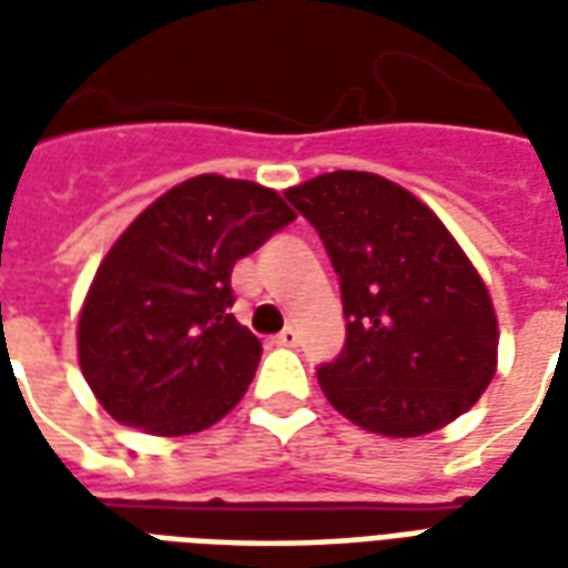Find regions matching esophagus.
I'll return each mask as SVG.
<instances>
[{
    "label": "esophagus",
    "instance_id": "1",
    "mask_svg": "<svg viewBox=\"0 0 568 568\" xmlns=\"http://www.w3.org/2000/svg\"><path fill=\"white\" fill-rule=\"evenodd\" d=\"M297 337H301V334H297V328H283V332L276 334V344H280V346H295Z\"/></svg>",
    "mask_w": 568,
    "mask_h": 568
}]
</instances>
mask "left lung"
<instances>
[{"label":"left lung","mask_w":568,"mask_h":568,"mask_svg":"<svg viewBox=\"0 0 568 568\" xmlns=\"http://www.w3.org/2000/svg\"><path fill=\"white\" fill-rule=\"evenodd\" d=\"M341 276L346 344L316 371L356 426L417 438L447 426L496 374L484 280L435 212L389 179L337 170L285 191Z\"/></svg>","instance_id":"8db88e82"}]
</instances>
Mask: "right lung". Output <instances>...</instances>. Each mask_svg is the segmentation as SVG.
Returning <instances> with one entry per match:
<instances>
[{"label":"right lung","instance_id":"add662e5","mask_svg":"<svg viewBox=\"0 0 568 568\" xmlns=\"http://www.w3.org/2000/svg\"><path fill=\"white\" fill-rule=\"evenodd\" d=\"M288 222L295 212L276 191L215 173L133 219L79 316L81 374L109 417L175 438L243 398L261 344L231 313V271Z\"/></svg>","mask_w":568,"mask_h":568}]
</instances>
